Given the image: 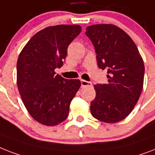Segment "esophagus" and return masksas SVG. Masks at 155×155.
I'll return each instance as SVG.
<instances>
[{
    "instance_id": "obj_1",
    "label": "esophagus",
    "mask_w": 155,
    "mask_h": 155,
    "mask_svg": "<svg viewBox=\"0 0 155 155\" xmlns=\"http://www.w3.org/2000/svg\"><path fill=\"white\" fill-rule=\"evenodd\" d=\"M81 86L83 87H91L92 86V84L91 82L86 81V80H81Z\"/></svg>"
}]
</instances>
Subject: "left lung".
I'll list each match as a JSON object with an SVG mask.
<instances>
[{"instance_id":"obj_1","label":"left lung","mask_w":155,"mask_h":155,"mask_svg":"<svg viewBox=\"0 0 155 155\" xmlns=\"http://www.w3.org/2000/svg\"><path fill=\"white\" fill-rule=\"evenodd\" d=\"M86 35L95 47L98 66L107 69L108 78L107 84L94 85L96 95L91 112L104 123L122 121L133 110L143 91V58L130 36L116 25H91Z\"/></svg>"}]
</instances>
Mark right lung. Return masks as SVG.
<instances>
[{"label": "right lung", "mask_w": 155, "mask_h": 155, "mask_svg": "<svg viewBox=\"0 0 155 155\" xmlns=\"http://www.w3.org/2000/svg\"><path fill=\"white\" fill-rule=\"evenodd\" d=\"M77 25L49 26L36 32L25 45L16 64V83L25 107L36 121L56 126L68 118L80 80L56 75L68 47L81 32Z\"/></svg>", "instance_id": "obj_1"}]
</instances>
